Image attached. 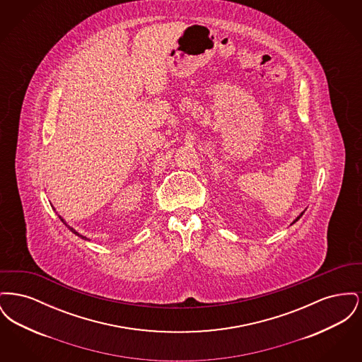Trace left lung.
<instances>
[{
    "label": "left lung",
    "mask_w": 362,
    "mask_h": 362,
    "mask_svg": "<svg viewBox=\"0 0 362 362\" xmlns=\"http://www.w3.org/2000/svg\"><path fill=\"white\" fill-rule=\"evenodd\" d=\"M305 210H307V209H305ZM305 210H303V211H301V213H300V214H298V216H297V217H296V220H294V221H293L292 224H291V225L294 224V223H296V221H298V220H300V218H301V217H303V214H304V213H305Z\"/></svg>",
    "instance_id": "obj_1"
}]
</instances>
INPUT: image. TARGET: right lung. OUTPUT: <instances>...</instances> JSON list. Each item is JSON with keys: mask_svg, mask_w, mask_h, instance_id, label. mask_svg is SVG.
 <instances>
[{"mask_svg": "<svg viewBox=\"0 0 362 362\" xmlns=\"http://www.w3.org/2000/svg\"><path fill=\"white\" fill-rule=\"evenodd\" d=\"M58 217H59V218H61V221H62V223H64V224L66 225V226H68V228H69L70 230H71V232H73V233H74V235H77V236H78V238H81V239H83V240H88V239H86V236H83V235H81V233H78V232H77V230H76V229H74V228H71V226H70V225L66 224V221H65V220H64V218H62V217H61V216H58Z\"/></svg>", "mask_w": 362, "mask_h": 362, "instance_id": "add662e5", "label": "right lung"}]
</instances>
